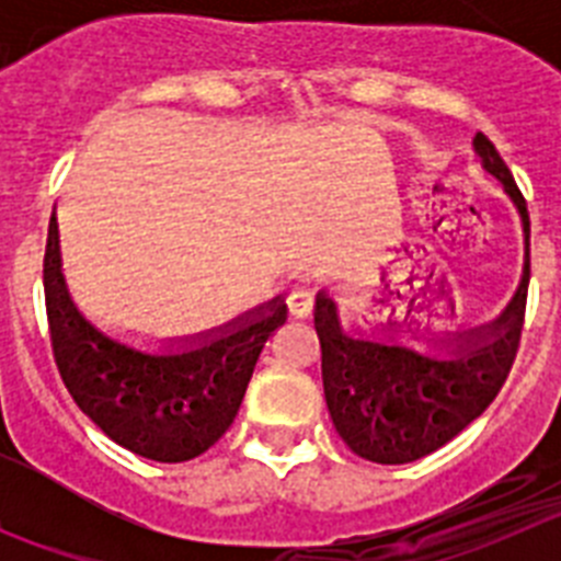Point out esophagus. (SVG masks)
<instances>
[{"label":"esophagus","mask_w":561,"mask_h":561,"mask_svg":"<svg viewBox=\"0 0 561 561\" xmlns=\"http://www.w3.org/2000/svg\"><path fill=\"white\" fill-rule=\"evenodd\" d=\"M311 309H314V295H311L309 289L291 291V295H289V311H291V314L304 320V317L311 314Z\"/></svg>","instance_id":"34e87169"}]
</instances>
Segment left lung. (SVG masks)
<instances>
[{"mask_svg": "<svg viewBox=\"0 0 561 561\" xmlns=\"http://www.w3.org/2000/svg\"><path fill=\"white\" fill-rule=\"evenodd\" d=\"M480 171L500 182L523 225L519 286L494 320L427 336L421 351L396 331H345L340 304L317 291L314 331L323 351V390L340 438L374 463H413L466 430L494 401L517 356L528 295V207L512 171L483 131L472 140Z\"/></svg>", "mask_w": 561, "mask_h": 561, "instance_id": "obj_1", "label": "left lung"}]
</instances>
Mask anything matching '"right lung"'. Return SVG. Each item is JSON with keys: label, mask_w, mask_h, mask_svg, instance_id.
Instances as JSON below:
<instances>
[{"label": "right lung", "mask_w": 561, "mask_h": 561, "mask_svg": "<svg viewBox=\"0 0 561 561\" xmlns=\"http://www.w3.org/2000/svg\"><path fill=\"white\" fill-rule=\"evenodd\" d=\"M53 354L69 396L128 453L182 463L227 433L264 342L286 323L284 295L199 334L137 345L92 323L67 286L53 213L44 252Z\"/></svg>", "instance_id": "obj_1"}]
</instances>
